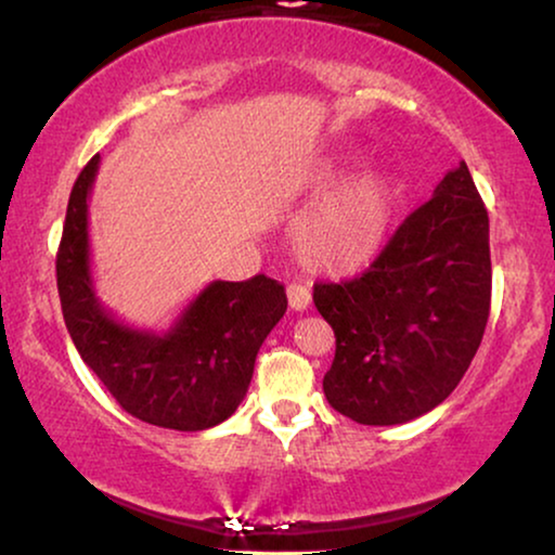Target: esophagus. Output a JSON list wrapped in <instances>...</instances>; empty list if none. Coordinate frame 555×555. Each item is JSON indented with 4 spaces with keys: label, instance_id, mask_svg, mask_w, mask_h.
Instances as JSON below:
<instances>
[{
    "label": "esophagus",
    "instance_id": "34e87169",
    "mask_svg": "<svg viewBox=\"0 0 555 555\" xmlns=\"http://www.w3.org/2000/svg\"><path fill=\"white\" fill-rule=\"evenodd\" d=\"M310 287L302 283H291L287 285V302H291L293 310H308L310 306Z\"/></svg>",
    "mask_w": 555,
    "mask_h": 555
}]
</instances>
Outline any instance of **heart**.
I'll return each mask as SVG.
<instances>
[{"label":"heart","instance_id":"b5f03b06","mask_svg":"<svg viewBox=\"0 0 555 555\" xmlns=\"http://www.w3.org/2000/svg\"><path fill=\"white\" fill-rule=\"evenodd\" d=\"M397 189L382 171L363 173L306 211L295 227V253L308 268L348 272L366 264L386 242Z\"/></svg>","mask_w":555,"mask_h":555}]
</instances>
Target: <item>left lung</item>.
Segmentation results:
<instances>
[{
  "mask_svg": "<svg viewBox=\"0 0 555 555\" xmlns=\"http://www.w3.org/2000/svg\"><path fill=\"white\" fill-rule=\"evenodd\" d=\"M490 219L465 162L391 234L366 272L315 283L336 333L328 404L371 427L404 424L450 397L490 315Z\"/></svg>",
  "mask_w": 555,
  "mask_h": 555,
  "instance_id": "1",
  "label": "left lung"
}]
</instances>
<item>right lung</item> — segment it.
I'll list each match as a JSON object with an SVG mask.
<instances>
[{"instance_id":"1","label":"right lung","mask_w":555,"mask_h":555,"mask_svg":"<svg viewBox=\"0 0 555 555\" xmlns=\"http://www.w3.org/2000/svg\"><path fill=\"white\" fill-rule=\"evenodd\" d=\"M95 154L75 181L57 249V293L80 359L135 420L202 431L224 422L245 399L262 340L287 310L285 287L255 275L215 280L189 302L171 331L151 333L116 321L90 275L88 196Z\"/></svg>"}]
</instances>
